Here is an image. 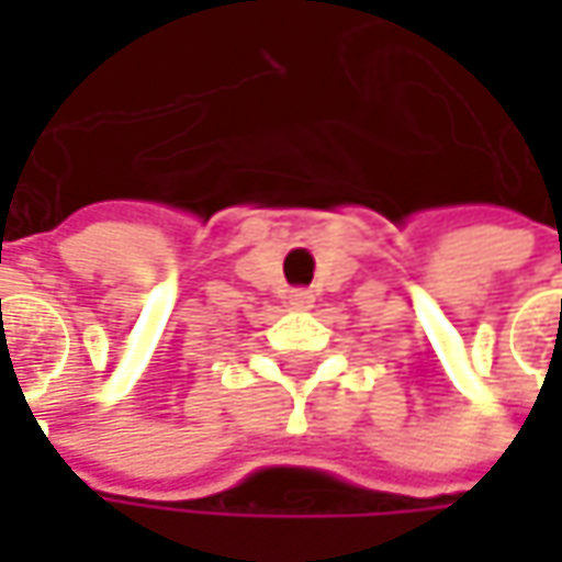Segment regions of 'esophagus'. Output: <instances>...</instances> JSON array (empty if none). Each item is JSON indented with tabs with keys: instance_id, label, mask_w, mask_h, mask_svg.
I'll return each mask as SVG.
<instances>
[{
	"instance_id": "1",
	"label": "esophagus",
	"mask_w": 562,
	"mask_h": 562,
	"mask_svg": "<svg viewBox=\"0 0 562 562\" xmlns=\"http://www.w3.org/2000/svg\"><path fill=\"white\" fill-rule=\"evenodd\" d=\"M288 306H291V310H310V306H313V293L291 291L288 293Z\"/></svg>"
}]
</instances>
